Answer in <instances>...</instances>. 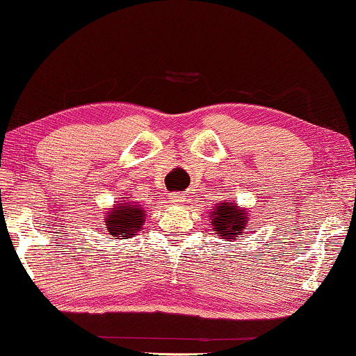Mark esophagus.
I'll list each match as a JSON object with an SVG mask.
<instances>
[{
  "label": "esophagus",
  "instance_id": "obj_1",
  "mask_svg": "<svg viewBox=\"0 0 356 356\" xmlns=\"http://www.w3.org/2000/svg\"><path fill=\"white\" fill-rule=\"evenodd\" d=\"M170 204H173V206H183L184 202H186V196L181 193H173L170 194Z\"/></svg>",
  "mask_w": 356,
  "mask_h": 356
}]
</instances>
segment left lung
Here are the masks:
<instances>
[{"instance_id": "obj_1", "label": "left lung", "mask_w": 356, "mask_h": 356, "mask_svg": "<svg viewBox=\"0 0 356 356\" xmlns=\"http://www.w3.org/2000/svg\"><path fill=\"white\" fill-rule=\"evenodd\" d=\"M211 225L217 236L225 241H233L236 235H245L248 222V211L235 202H220L212 209L211 212Z\"/></svg>"}]
</instances>
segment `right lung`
Segmentation results:
<instances>
[{"label":"right lung","mask_w":356,"mask_h":356,"mask_svg":"<svg viewBox=\"0 0 356 356\" xmlns=\"http://www.w3.org/2000/svg\"><path fill=\"white\" fill-rule=\"evenodd\" d=\"M145 217V209L138 201L124 199L105 212L104 230L111 236H118L116 240H128L143 230Z\"/></svg>","instance_id":"add662e5"}]
</instances>
